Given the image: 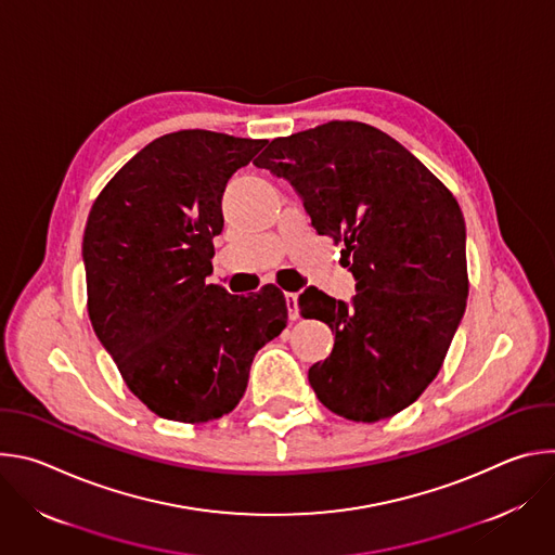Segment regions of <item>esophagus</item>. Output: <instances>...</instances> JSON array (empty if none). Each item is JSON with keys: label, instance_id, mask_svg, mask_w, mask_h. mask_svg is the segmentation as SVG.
Returning <instances> with one entry per match:
<instances>
[{"label": "esophagus", "instance_id": "esophagus-1", "mask_svg": "<svg viewBox=\"0 0 555 555\" xmlns=\"http://www.w3.org/2000/svg\"><path fill=\"white\" fill-rule=\"evenodd\" d=\"M285 305H287V315H289V321H298V294H294V292H287L285 294Z\"/></svg>", "mask_w": 555, "mask_h": 555}]
</instances>
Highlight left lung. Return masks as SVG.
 I'll return each instance as SVG.
<instances>
[{
  "instance_id": "8db88e82",
  "label": "left lung",
  "mask_w": 555,
  "mask_h": 555,
  "mask_svg": "<svg viewBox=\"0 0 555 555\" xmlns=\"http://www.w3.org/2000/svg\"><path fill=\"white\" fill-rule=\"evenodd\" d=\"M255 165L283 178L319 234L345 242L351 302L305 289V319L336 332L307 377L353 422L411 406L435 379L467 298L465 221L452 193L384 131L353 120L274 138Z\"/></svg>"
}]
</instances>
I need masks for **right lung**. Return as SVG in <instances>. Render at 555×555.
Instances as JSON below:
<instances>
[{
	"label": "right lung",
	"mask_w": 555,
	"mask_h": 555,
	"mask_svg": "<svg viewBox=\"0 0 555 555\" xmlns=\"http://www.w3.org/2000/svg\"><path fill=\"white\" fill-rule=\"evenodd\" d=\"M268 140L204 129L146 144L96 197L83 263L92 327L125 384L165 420L202 424L244 398L255 353L287 325L274 285L232 296L206 281L221 197Z\"/></svg>",
	"instance_id": "right-lung-1"
}]
</instances>
